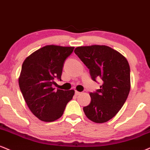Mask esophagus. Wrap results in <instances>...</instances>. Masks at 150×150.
I'll use <instances>...</instances> for the list:
<instances>
[{
    "label": "esophagus",
    "instance_id": "1",
    "mask_svg": "<svg viewBox=\"0 0 150 150\" xmlns=\"http://www.w3.org/2000/svg\"><path fill=\"white\" fill-rule=\"evenodd\" d=\"M75 95H77V96H78V95H80V93H81V92H80V91H76V90H75Z\"/></svg>",
    "mask_w": 150,
    "mask_h": 150
}]
</instances>
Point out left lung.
<instances>
[{
    "instance_id": "1",
    "label": "left lung",
    "mask_w": 150,
    "mask_h": 150,
    "mask_svg": "<svg viewBox=\"0 0 150 150\" xmlns=\"http://www.w3.org/2000/svg\"><path fill=\"white\" fill-rule=\"evenodd\" d=\"M74 52L89 69L92 80L103 81L100 89L89 93L91 103L83 108L84 114L95 123L108 122L120 110L129 96V62L122 54L106 45L77 47Z\"/></svg>"
}]
</instances>
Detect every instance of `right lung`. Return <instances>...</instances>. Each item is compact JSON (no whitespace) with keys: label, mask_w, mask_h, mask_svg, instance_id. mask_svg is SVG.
Masks as SVG:
<instances>
[{"label":"right lung","mask_w":150,"mask_h":150,"mask_svg":"<svg viewBox=\"0 0 150 150\" xmlns=\"http://www.w3.org/2000/svg\"><path fill=\"white\" fill-rule=\"evenodd\" d=\"M73 50L74 47L46 45L23 62L19 88L29 110L40 120L51 122L60 118L75 94L73 89L54 91L52 87L56 78L61 80L64 61Z\"/></svg>","instance_id":"right-lung-1"}]
</instances>
